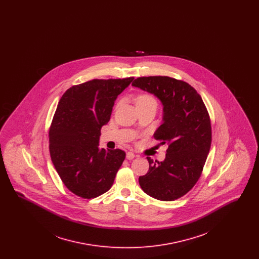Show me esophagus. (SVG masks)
<instances>
[{
	"instance_id": "1",
	"label": "esophagus",
	"mask_w": 259,
	"mask_h": 259,
	"mask_svg": "<svg viewBox=\"0 0 259 259\" xmlns=\"http://www.w3.org/2000/svg\"><path fill=\"white\" fill-rule=\"evenodd\" d=\"M135 157V154L133 153V152H131V151H128L127 153H126V158L128 159V160H131V159H133Z\"/></svg>"
}]
</instances>
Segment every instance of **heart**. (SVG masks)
Listing matches in <instances>:
<instances>
[{
  "mask_svg": "<svg viewBox=\"0 0 259 259\" xmlns=\"http://www.w3.org/2000/svg\"><path fill=\"white\" fill-rule=\"evenodd\" d=\"M149 102H155L156 103V100L152 95H150L148 93H142V94L138 95L135 99L136 105L144 104V103H149Z\"/></svg>",
  "mask_w": 259,
  "mask_h": 259,
  "instance_id": "b5f03b06",
  "label": "heart"
}]
</instances>
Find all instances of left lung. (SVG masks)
I'll list each match as a JSON object with an SVG mask.
<instances>
[{"mask_svg": "<svg viewBox=\"0 0 259 259\" xmlns=\"http://www.w3.org/2000/svg\"><path fill=\"white\" fill-rule=\"evenodd\" d=\"M133 87L160 99L164 122L154 134L160 145H167L165 160H152L148 172L139 178L145 193L162 201L183 197L203 172L211 144V124L208 110L197 91L181 79L154 75L137 77Z\"/></svg>", "mask_w": 259, "mask_h": 259, "instance_id": "1", "label": "left lung"}]
</instances>
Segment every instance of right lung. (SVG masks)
Here are the masks:
<instances>
[{
	"label": "right lung",
	"mask_w": 259,
	"mask_h": 259,
	"mask_svg": "<svg viewBox=\"0 0 259 259\" xmlns=\"http://www.w3.org/2000/svg\"><path fill=\"white\" fill-rule=\"evenodd\" d=\"M134 79H92L70 87L50 124L51 161L65 186L92 199L107 192L122 165L123 150L99 149L101 128L108 123L116 97Z\"/></svg>",
	"instance_id": "right-lung-1"
}]
</instances>
